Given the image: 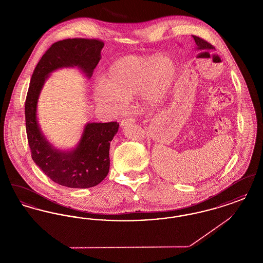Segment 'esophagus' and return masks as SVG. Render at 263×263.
<instances>
[{"instance_id":"esophagus-1","label":"esophagus","mask_w":263,"mask_h":263,"mask_svg":"<svg viewBox=\"0 0 263 263\" xmlns=\"http://www.w3.org/2000/svg\"><path fill=\"white\" fill-rule=\"evenodd\" d=\"M134 122H135V119L133 117H128V118H125L121 121V126H127L128 124L134 123Z\"/></svg>"}]
</instances>
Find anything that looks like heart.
Wrapping results in <instances>:
<instances>
[{
	"mask_svg": "<svg viewBox=\"0 0 263 263\" xmlns=\"http://www.w3.org/2000/svg\"><path fill=\"white\" fill-rule=\"evenodd\" d=\"M175 65L171 58L126 56L109 67L104 85L96 89L100 102L115 109L142 93L145 102L156 106L168 95L175 83Z\"/></svg>",
	"mask_w": 263,
	"mask_h": 263,
	"instance_id": "obj_1",
	"label": "heart"
}]
</instances>
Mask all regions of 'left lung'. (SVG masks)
<instances>
[{"instance_id": "1", "label": "left lung", "mask_w": 263, "mask_h": 263, "mask_svg": "<svg viewBox=\"0 0 263 263\" xmlns=\"http://www.w3.org/2000/svg\"><path fill=\"white\" fill-rule=\"evenodd\" d=\"M193 38L195 40V43L197 45V49L199 50H210V49H214V46L211 45L209 42H207L206 40L202 39V38L198 37V36H195L193 35Z\"/></svg>"}]
</instances>
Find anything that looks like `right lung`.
<instances>
[{
  "label": "right lung",
  "instance_id": "right-lung-1",
  "mask_svg": "<svg viewBox=\"0 0 263 263\" xmlns=\"http://www.w3.org/2000/svg\"><path fill=\"white\" fill-rule=\"evenodd\" d=\"M104 43L99 39L69 38L55 42L39 60L31 76L25 100V127L33 162L54 182L70 188L92 187L109 172L110 142L119 123H88L74 150L54 148L38 125L37 100L50 73L67 67L79 68L88 79L100 60Z\"/></svg>",
  "mask_w": 263,
  "mask_h": 263
}]
</instances>
